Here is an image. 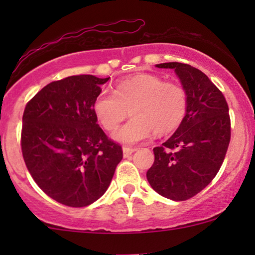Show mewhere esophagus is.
Segmentation results:
<instances>
[{
	"instance_id": "esophagus-1",
	"label": "esophagus",
	"mask_w": 255,
	"mask_h": 255,
	"mask_svg": "<svg viewBox=\"0 0 255 255\" xmlns=\"http://www.w3.org/2000/svg\"><path fill=\"white\" fill-rule=\"evenodd\" d=\"M122 151H124V157H129L133 152L136 151L135 147H127V146H125L124 148H122Z\"/></svg>"
}]
</instances>
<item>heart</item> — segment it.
<instances>
[{"label":"heart","mask_w":255,"mask_h":255,"mask_svg":"<svg viewBox=\"0 0 255 255\" xmlns=\"http://www.w3.org/2000/svg\"><path fill=\"white\" fill-rule=\"evenodd\" d=\"M131 119L113 133L121 144L133 145L147 139L152 131L164 134L181 124L187 111V93L180 84L141 74L116 84L114 92L103 90L93 102V113L107 130L128 115Z\"/></svg>","instance_id":"heart-1"}]
</instances>
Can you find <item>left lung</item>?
Masks as SVG:
<instances>
[{"mask_svg":"<svg viewBox=\"0 0 255 255\" xmlns=\"http://www.w3.org/2000/svg\"><path fill=\"white\" fill-rule=\"evenodd\" d=\"M187 93L186 115L175 133L153 148L148 183L175 201L194 197L217 175L230 142L229 108L223 93L203 72L189 64L168 62Z\"/></svg>","mask_w":255,"mask_h":255,"instance_id":"left-lung-1","label":"left lung"}]
</instances>
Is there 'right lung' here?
Instances as JSON below:
<instances>
[{"mask_svg":"<svg viewBox=\"0 0 255 255\" xmlns=\"http://www.w3.org/2000/svg\"><path fill=\"white\" fill-rule=\"evenodd\" d=\"M110 78L73 75L43 87L26 105L21 150L39 188L60 204L84 207L104 194L122 159L93 113Z\"/></svg>","mask_w":255,"mask_h":255,"instance_id":"right-lung-1","label":"right lung"}]
</instances>
